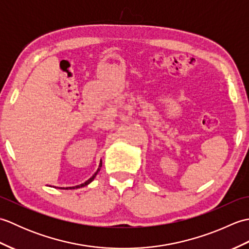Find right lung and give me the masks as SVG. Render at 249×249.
<instances>
[{
	"label": "right lung",
	"instance_id": "right-lung-1",
	"mask_svg": "<svg viewBox=\"0 0 249 249\" xmlns=\"http://www.w3.org/2000/svg\"><path fill=\"white\" fill-rule=\"evenodd\" d=\"M100 168H102V161H100V163H99V167H98V169H97V171H96V172H95V173L93 174V177H92V178H89L88 179V181H87V182H84L83 184H80V185H78V186H72V187H66L65 189H75V188H79V187H83V186H87V185H88V184H89V183H91V182L93 181V179L95 178V177H96V176H97V173H98V171L100 170ZM61 189H64V187H63V188H61Z\"/></svg>",
	"mask_w": 249,
	"mask_h": 249
}]
</instances>
